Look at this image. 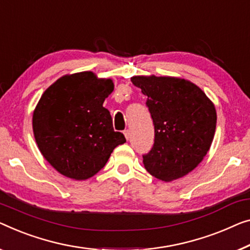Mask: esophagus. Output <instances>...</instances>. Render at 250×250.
<instances>
[{
	"mask_svg": "<svg viewBox=\"0 0 250 250\" xmlns=\"http://www.w3.org/2000/svg\"><path fill=\"white\" fill-rule=\"evenodd\" d=\"M125 139L126 140H129V138H130V131L129 130H125Z\"/></svg>",
	"mask_w": 250,
	"mask_h": 250,
	"instance_id": "esophagus-1",
	"label": "esophagus"
}]
</instances>
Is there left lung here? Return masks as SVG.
Masks as SVG:
<instances>
[{
	"mask_svg": "<svg viewBox=\"0 0 250 250\" xmlns=\"http://www.w3.org/2000/svg\"><path fill=\"white\" fill-rule=\"evenodd\" d=\"M131 82L147 95L155 129L152 148L143 155L145 168L165 182L188 174L213 140L214 105L202 89L182 78L135 76Z\"/></svg>",
	"mask_w": 250,
	"mask_h": 250,
	"instance_id": "left-lung-1",
	"label": "left lung"
}]
</instances>
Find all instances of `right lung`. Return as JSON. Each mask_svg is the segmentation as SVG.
Returning a JSON list of instances; mask_svg holds the SVG:
<instances>
[{
    "label": "right lung",
    "instance_id": "add662e5",
    "mask_svg": "<svg viewBox=\"0 0 250 250\" xmlns=\"http://www.w3.org/2000/svg\"><path fill=\"white\" fill-rule=\"evenodd\" d=\"M113 88L111 80L83 72L59 78L44 91L33 112V133L43 157L61 174L74 180L92 177L125 143L103 106Z\"/></svg>",
    "mask_w": 250,
    "mask_h": 250
}]
</instances>
